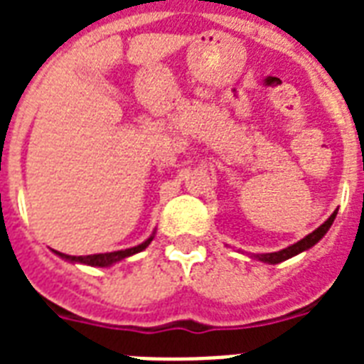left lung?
Masks as SVG:
<instances>
[{
    "mask_svg": "<svg viewBox=\"0 0 364 364\" xmlns=\"http://www.w3.org/2000/svg\"><path fill=\"white\" fill-rule=\"evenodd\" d=\"M334 217H336V211H334L333 215L328 217L327 221L323 223L321 227L317 228V230H314L311 234H308L306 238H302L300 242L293 243L291 247L287 249H282V251H277V253H266V255H253L255 259L262 260V262H270V264H277V262H282V260H287L291 259V257H294V255L302 253V251H306V249H310L311 245H316L319 240L327 234V230L331 228V225H333Z\"/></svg>",
    "mask_w": 364,
    "mask_h": 364,
    "instance_id": "left-lung-1",
    "label": "left lung"
}]
</instances>
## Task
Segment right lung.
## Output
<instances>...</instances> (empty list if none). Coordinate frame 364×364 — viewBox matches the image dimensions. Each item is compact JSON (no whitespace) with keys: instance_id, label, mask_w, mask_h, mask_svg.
I'll return each mask as SVG.
<instances>
[{"instance_id":"1","label":"right lung","mask_w":364,"mask_h":364,"mask_svg":"<svg viewBox=\"0 0 364 364\" xmlns=\"http://www.w3.org/2000/svg\"><path fill=\"white\" fill-rule=\"evenodd\" d=\"M151 240H153V238H149L147 242H143L141 245H136V247L124 249V251H113V253L87 255V257H71V255H64V253H58V251H56V255H60L62 259L73 260V262H82V264H90V266H109V264H113V262H117V260H122V259H124V257H130V255L139 253V251H143V249L147 247L149 243H151Z\"/></svg>"}]
</instances>
